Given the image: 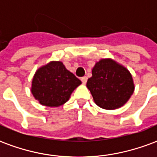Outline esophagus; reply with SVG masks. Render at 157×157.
<instances>
[{"label": "esophagus", "mask_w": 157, "mask_h": 157, "mask_svg": "<svg viewBox=\"0 0 157 157\" xmlns=\"http://www.w3.org/2000/svg\"><path fill=\"white\" fill-rule=\"evenodd\" d=\"M81 80H82V82L83 84H86V82H87V77H86V76H83V77H82V78H81Z\"/></svg>", "instance_id": "1"}]
</instances>
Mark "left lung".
<instances>
[{
  "label": "left lung",
  "mask_w": 157,
  "mask_h": 157,
  "mask_svg": "<svg viewBox=\"0 0 157 157\" xmlns=\"http://www.w3.org/2000/svg\"><path fill=\"white\" fill-rule=\"evenodd\" d=\"M92 73L86 86L100 108L118 109L130 98L135 85L130 72L124 66L112 59H102L96 63Z\"/></svg>",
  "instance_id": "1"
}]
</instances>
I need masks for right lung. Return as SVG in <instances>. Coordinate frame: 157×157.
Returning <instances> with one entry per match:
<instances>
[{
	"label": "right lung",
	"instance_id": "1",
	"mask_svg": "<svg viewBox=\"0 0 157 157\" xmlns=\"http://www.w3.org/2000/svg\"><path fill=\"white\" fill-rule=\"evenodd\" d=\"M81 84L62 62L51 61L35 72L31 92L42 105L59 107L68 101L72 92Z\"/></svg>",
	"mask_w": 157,
	"mask_h": 157
}]
</instances>
